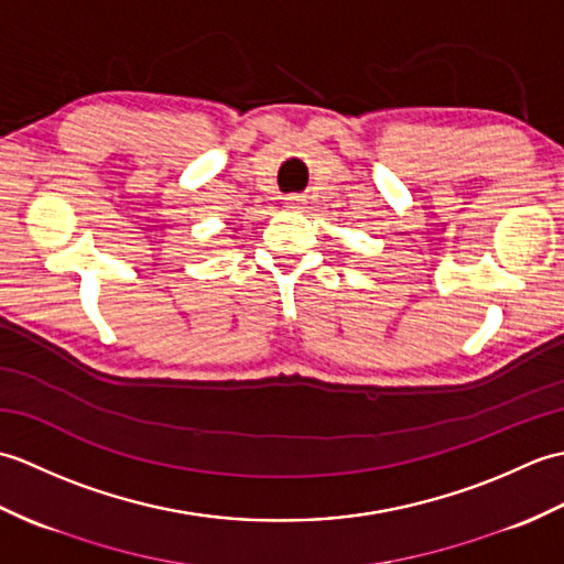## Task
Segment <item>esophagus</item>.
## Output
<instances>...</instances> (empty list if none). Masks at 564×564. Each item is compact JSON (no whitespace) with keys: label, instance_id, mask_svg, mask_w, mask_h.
<instances>
[{"label":"esophagus","instance_id":"obj_1","mask_svg":"<svg viewBox=\"0 0 564 564\" xmlns=\"http://www.w3.org/2000/svg\"><path fill=\"white\" fill-rule=\"evenodd\" d=\"M285 200H289V203H291V206H295V203H297V200H301V198H297V196H291V198H285Z\"/></svg>","mask_w":564,"mask_h":564}]
</instances>
